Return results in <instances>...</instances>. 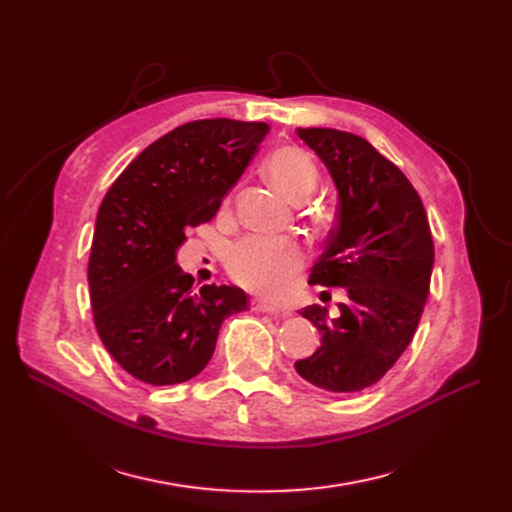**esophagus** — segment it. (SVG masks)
<instances>
[{
  "label": "esophagus",
  "mask_w": 512,
  "mask_h": 512,
  "mask_svg": "<svg viewBox=\"0 0 512 512\" xmlns=\"http://www.w3.org/2000/svg\"><path fill=\"white\" fill-rule=\"evenodd\" d=\"M252 309H256V312L277 314V316H282V318L290 316L288 309H282V307H277V305H273V303H269V301H262V299H254V301H252Z\"/></svg>",
  "instance_id": "obj_1"
}]
</instances>
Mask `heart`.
Here are the masks:
<instances>
[{
    "label": "heart",
    "mask_w": 512,
    "mask_h": 512,
    "mask_svg": "<svg viewBox=\"0 0 512 512\" xmlns=\"http://www.w3.org/2000/svg\"><path fill=\"white\" fill-rule=\"evenodd\" d=\"M267 175L284 196L301 200L316 188L318 170L314 160L299 147L275 149L267 160ZM301 247L286 237L252 235L235 243L228 250V269L245 288L269 294H280L290 277L301 267Z\"/></svg>",
    "instance_id": "1"
}]
</instances>
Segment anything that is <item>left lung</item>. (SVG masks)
Instances as JSON below:
<instances>
[{
  "instance_id": "1",
  "label": "left lung",
  "mask_w": 512,
  "mask_h": 512,
  "mask_svg": "<svg viewBox=\"0 0 512 512\" xmlns=\"http://www.w3.org/2000/svg\"><path fill=\"white\" fill-rule=\"evenodd\" d=\"M337 188V224L309 284L346 288L337 316L309 305L301 316L322 333L320 348L294 363L309 384L356 393L399 359L421 320L433 269V239L421 196L365 138L333 128H299Z\"/></svg>"
}]
</instances>
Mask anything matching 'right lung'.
Here are the masks:
<instances>
[{"instance_id": "obj_1", "label": "right lung", "mask_w": 512, "mask_h": 512, "mask_svg": "<svg viewBox=\"0 0 512 512\" xmlns=\"http://www.w3.org/2000/svg\"><path fill=\"white\" fill-rule=\"evenodd\" d=\"M269 126L198 119L151 143L128 164L98 209L87 280L104 348L153 386L198 376L222 322L247 309L237 286L207 284L177 265L185 228L209 222L239 181Z\"/></svg>"}]
</instances>
